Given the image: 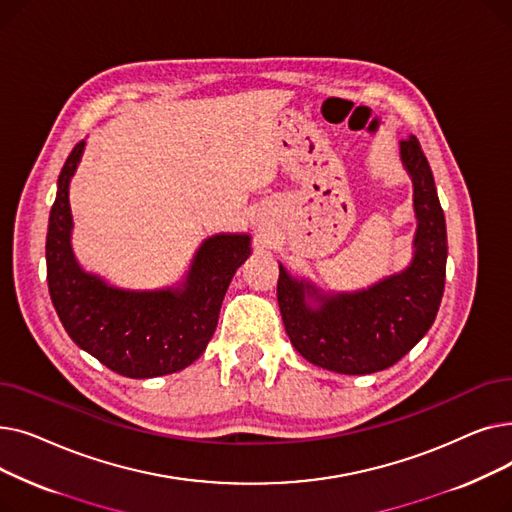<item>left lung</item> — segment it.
I'll return each mask as SVG.
<instances>
[{"mask_svg":"<svg viewBox=\"0 0 512 512\" xmlns=\"http://www.w3.org/2000/svg\"><path fill=\"white\" fill-rule=\"evenodd\" d=\"M400 155L413 178L419 220L411 267L369 290L326 299L309 284L292 280L280 265L284 328L292 346L313 365L348 375L388 369L434 324L446 278L444 211L417 137L400 143ZM305 291L320 301L317 310L306 305Z\"/></svg>","mask_w":512,"mask_h":512,"instance_id":"1","label":"left lung"}]
</instances>
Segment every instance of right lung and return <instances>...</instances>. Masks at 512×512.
<instances>
[{"label":"right lung","instance_id":"right-lung-1","mask_svg":"<svg viewBox=\"0 0 512 512\" xmlns=\"http://www.w3.org/2000/svg\"><path fill=\"white\" fill-rule=\"evenodd\" d=\"M78 141L58 178L49 213L47 286L68 336L126 378H157L191 365L211 340L228 284L249 257V236L220 234L199 249L184 290L124 292L80 270L72 247L70 176L83 153Z\"/></svg>","mask_w":512,"mask_h":512}]
</instances>
